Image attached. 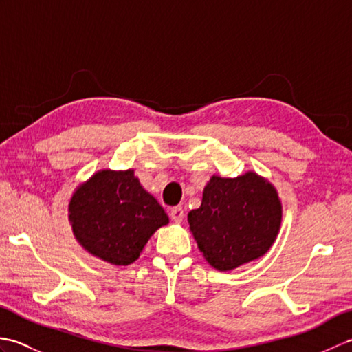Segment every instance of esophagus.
Wrapping results in <instances>:
<instances>
[{"instance_id":"34e87169","label":"esophagus","mask_w":352,"mask_h":352,"mask_svg":"<svg viewBox=\"0 0 352 352\" xmlns=\"http://www.w3.org/2000/svg\"><path fill=\"white\" fill-rule=\"evenodd\" d=\"M170 219L177 222V223H182L184 219V210L182 206H177L174 208H170Z\"/></svg>"}]
</instances>
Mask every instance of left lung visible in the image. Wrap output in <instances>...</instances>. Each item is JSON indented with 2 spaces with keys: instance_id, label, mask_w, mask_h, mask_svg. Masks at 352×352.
I'll use <instances>...</instances> for the list:
<instances>
[{
  "instance_id": "8db88e82",
  "label": "left lung",
  "mask_w": 352,
  "mask_h": 352,
  "mask_svg": "<svg viewBox=\"0 0 352 352\" xmlns=\"http://www.w3.org/2000/svg\"><path fill=\"white\" fill-rule=\"evenodd\" d=\"M281 221L278 192L254 170L236 178L212 175L201 206L188 214L199 251L221 272L263 257L276 241Z\"/></svg>"
}]
</instances>
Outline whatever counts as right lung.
<instances>
[{
    "label": "right lung",
    "mask_w": 352,
    "mask_h": 352,
    "mask_svg": "<svg viewBox=\"0 0 352 352\" xmlns=\"http://www.w3.org/2000/svg\"><path fill=\"white\" fill-rule=\"evenodd\" d=\"M68 221L81 248L115 266L134 263L155 231L169 223L134 169H101L80 183L69 198Z\"/></svg>",
    "instance_id": "right-lung-1"
}]
</instances>
